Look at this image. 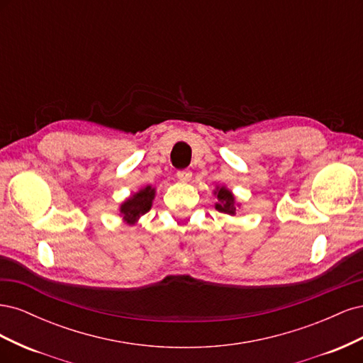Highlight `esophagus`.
Masks as SVG:
<instances>
[{"label": "esophagus", "instance_id": "obj_1", "mask_svg": "<svg viewBox=\"0 0 363 363\" xmlns=\"http://www.w3.org/2000/svg\"><path fill=\"white\" fill-rule=\"evenodd\" d=\"M177 177L180 182H189L192 179V172L189 169H182V171H177Z\"/></svg>", "mask_w": 363, "mask_h": 363}]
</instances>
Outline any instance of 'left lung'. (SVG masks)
I'll return each mask as SVG.
<instances>
[{
  "mask_svg": "<svg viewBox=\"0 0 363 363\" xmlns=\"http://www.w3.org/2000/svg\"><path fill=\"white\" fill-rule=\"evenodd\" d=\"M215 195L218 199V203L215 204V208L218 212H223L227 215H236V204H235V195L232 191H228L227 188H218L215 191Z\"/></svg>",
  "mask_w": 363,
  "mask_h": 363,
  "instance_id": "1",
  "label": "left lung"
}]
</instances>
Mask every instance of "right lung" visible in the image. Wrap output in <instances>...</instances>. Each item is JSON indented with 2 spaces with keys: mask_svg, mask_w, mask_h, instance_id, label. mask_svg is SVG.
Returning a JSON list of instances; mask_svg holds the SVG:
<instances>
[{
  "mask_svg": "<svg viewBox=\"0 0 363 363\" xmlns=\"http://www.w3.org/2000/svg\"><path fill=\"white\" fill-rule=\"evenodd\" d=\"M155 195H156V188L145 186V188H142L135 195H131L130 199H127L119 207L121 216H123L124 221L128 225H135L138 223V219L142 215H145L151 208Z\"/></svg>",
  "mask_w": 363,
  "mask_h": 363,
  "instance_id": "add662e5",
  "label": "right lung"
}]
</instances>
